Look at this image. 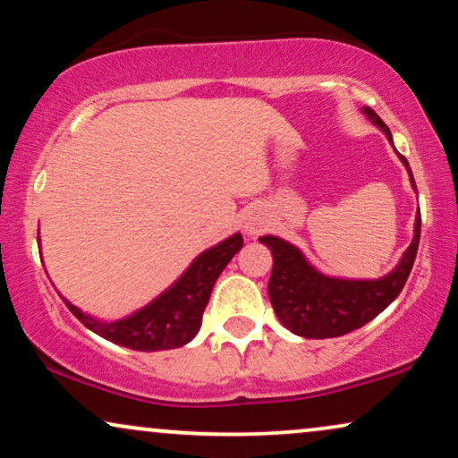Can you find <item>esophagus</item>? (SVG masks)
Listing matches in <instances>:
<instances>
[{
	"instance_id": "1",
	"label": "esophagus",
	"mask_w": 458,
	"mask_h": 458,
	"mask_svg": "<svg viewBox=\"0 0 458 458\" xmlns=\"http://www.w3.org/2000/svg\"><path fill=\"white\" fill-rule=\"evenodd\" d=\"M242 230H245L247 236H258L266 230V217L258 211L247 213L245 222H242Z\"/></svg>"
}]
</instances>
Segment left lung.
Returning a JSON list of instances; mask_svg holds the SVG:
<instances>
[{"label":"left lung","instance_id":"left-lung-1","mask_svg":"<svg viewBox=\"0 0 458 458\" xmlns=\"http://www.w3.org/2000/svg\"><path fill=\"white\" fill-rule=\"evenodd\" d=\"M362 113L379 130L386 131L387 140L392 142V131L379 114L369 106H364ZM400 158L408 167L406 158L402 155ZM408 174L414 186L411 167H408ZM419 239L420 213L414 222L411 247L402 255L394 272L377 280H344L325 276L314 270L300 249L278 236H261L259 242L270 249L274 258L272 276L267 283V295H270L274 312L291 333L306 339L341 337V335L356 331L373 320L377 314H381L404 289L414 258H417Z\"/></svg>","mask_w":458,"mask_h":458}]
</instances>
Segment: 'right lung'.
I'll list each match as a JSON object with an SVG mask.
<instances>
[{
  "mask_svg": "<svg viewBox=\"0 0 458 458\" xmlns=\"http://www.w3.org/2000/svg\"><path fill=\"white\" fill-rule=\"evenodd\" d=\"M241 247L242 236L233 234L219 245L207 249L182 274L178 283L123 320H96L72 303L64 301L75 318L81 320L89 331L113 344L138 352L174 350V347L186 345L199 333L213 284L228 261L234 258V253L241 251Z\"/></svg>",
  "mask_w": 458,
  "mask_h": 458,
  "instance_id": "right-lung-1",
  "label": "right lung"
}]
</instances>
